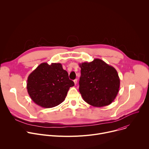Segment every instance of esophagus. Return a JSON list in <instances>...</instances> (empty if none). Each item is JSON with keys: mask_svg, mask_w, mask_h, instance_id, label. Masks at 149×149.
<instances>
[{"mask_svg": "<svg viewBox=\"0 0 149 149\" xmlns=\"http://www.w3.org/2000/svg\"><path fill=\"white\" fill-rule=\"evenodd\" d=\"M77 79H75V80H74V84H75V86H76V85H77Z\"/></svg>", "mask_w": 149, "mask_h": 149, "instance_id": "obj_1", "label": "esophagus"}]
</instances>
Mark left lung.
<instances>
[{"instance_id":"1","label":"left lung","mask_w":149,"mask_h":149,"mask_svg":"<svg viewBox=\"0 0 149 149\" xmlns=\"http://www.w3.org/2000/svg\"><path fill=\"white\" fill-rule=\"evenodd\" d=\"M79 91L83 100L97 107L112 103L119 91L120 80L116 70L100 59L79 63Z\"/></svg>"}]
</instances>
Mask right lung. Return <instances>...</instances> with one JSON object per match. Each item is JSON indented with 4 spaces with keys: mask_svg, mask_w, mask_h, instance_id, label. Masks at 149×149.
<instances>
[{
    "mask_svg": "<svg viewBox=\"0 0 149 149\" xmlns=\"http://www.w3.org/2000/svg\"><path fill=\"white\" fill-rule=\"evenodd\" d=\"M74 82L60 63H42L28 76L26 88L31 100L43 108H52L65 100Z\"/></svg>",
    "mask_w": 149,
    "mask_h": 149,
    "instance_id": "1",
    "label": "right lung"
}]
</instances>
